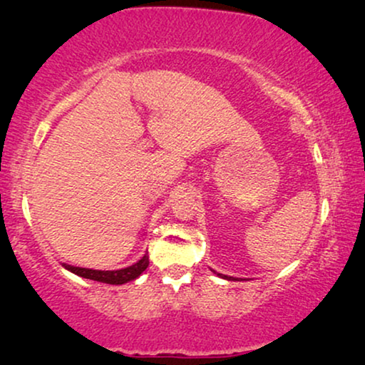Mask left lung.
Masks as SVG:
<instances>
[{
  "label": "left lung",
  "instance_id": "8db88e82",
  "mask_svg": "<svg viewBox=\"0 0 365 365\" xmlns=\"http://www.w3.org/2000/svg\"><path fill=\"white\" fill-rule=\"evenodd\" d=\"M217 276H221L222 279H227V281H237V279H234V277H229V276H222V274H217Z\"/></svg>",
  "mask_w": 365,
  "mask_h": 365
}]
</instances>
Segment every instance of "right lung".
Wrapping results in <instances>:
<instances>
[{"mask_svg": "<svg viewBox=\"0 0 365 365\" xmlns=\"http://www.w3.org/2000/svg\"><path fill=\"white\" fill-rule=\"evenodd\" d=\"M63 266H64V269H68L69 272L76 274V276H79V277L119 286V284H126V282L134 281V279H138L139 276H141V274L146 271V267L149 266V256L148 254H144V256L139 259L136 264H133V266L124 267V269H118V271H98V269L74 267V266H69V264H63Z\"/></svg>", "mask_w": 365, "mask_h": 365, "instance_id": "right-lung-1", "label": "right lung"}]
</instances>
